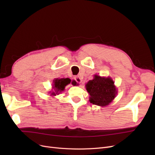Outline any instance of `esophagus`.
<instances>
[{
    "instance_id": "34e87169",
    "label": "esophagus",
    "mask_w": 155,
    "mask_h": 155,
    "mask_svg": "<svg viewBox=\"0 0 155 155\" xmlns=\"http://www.w3.org/2000/svg\"><path fill=\"white\" fill-rule=\"evenodd\" d=\"M74 80L76 81L78 83H81L82 81L81 78L79 76H75L74 77Z\"/></svg>"
}]
</instances>
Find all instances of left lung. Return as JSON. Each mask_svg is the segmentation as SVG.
Listing matches in <instances>:
<instances>
[{
	"label": "left lung",
	"mask_w": 155,
	"mask_h": 155,
	"mask_svg": "<svg viewBox=\"0 0 155 155\" xmlns=\"http://www.w3.org/2000/svg\"><path fill=\"white\" fill-rule=\"evenodd\" d=\"M86 88L91 96L89 101L91 104L102 107L112 102L117 92L111 78H101L99 76H95L94 79L89 81Z\"/></svg>",
	"instance_id": "obj_1"
}]
</instances>
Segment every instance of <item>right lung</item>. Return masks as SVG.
<instances>
[{
  "label": "right lung",
  "instance_id": "right-lung-1",
  "mask_svg": "<svg viewBox=\"0 0 155 155\" xmlns=\"http://www.w3.org/2000/svg\"><path fill=\"white\" fill-rule=\"evenodd\" d=\"M72 83V85H75L76 84V82L75 81H71V80L69 78H62V79H56L54 81V88L55 90L56 93L52 92L51 95L55 96L56 94H59V92H61L64 90L65 86H67L68 84H70Z\"/></svg>",
  "mask_w": 155,
  "mask_h": 155
}]
</instances>
